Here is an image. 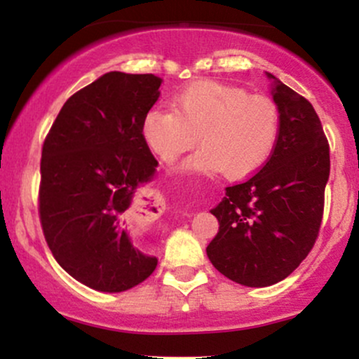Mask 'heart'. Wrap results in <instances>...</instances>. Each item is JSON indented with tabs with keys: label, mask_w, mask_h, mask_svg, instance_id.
Wrapping results in <instances>:
<instances>
[{
	"label": "heart",
	"mask_w": 359,
	"mask_h": 359,
	"mask_svg": "<svg viewBox=\"0 0 359 359\" xmlns=\"http://www.w3.org/2000/svg\"><path fill=\"white\" fill-rule=\"evenodd\" d=\"M282 114L270 97L214 81L194 82L177 93L172 109L151 108L142 119V137L151 154L172 163L197 145L203 150L182 168L229 179L257 174L273 155Z\"/></svg>",
	"instance_id": "heart-1"
}]
</instances>
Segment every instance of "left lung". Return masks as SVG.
Wrapping results in <instances>:
<instances>
[{"label":"left lung","mask_w":359,"mask_h":359,"mask_svg":"<svg viewBox=\"0 0 359 359\" xmlns=\"http://www.w3.org/2000/svg\"><path fill=\"white\" fill-rule=\"evenodd\" d=\"M271 96L282 114L278 145L251 179L226 187L211 214L219 231L205 253L224 277L245 287L287 278L314 246L329 179V145L316 109L273 74Z\"/></svg>","instance_id":"obj_1"}]
</instances>
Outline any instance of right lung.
I'll use <instances>...</instances> for the list:
<instances>
[{
	"instance_id": "1",
	"label": "right lung",
	"mask_w": 359,
	"mask_h": 359,
	"mask_svg": "<svg viewBox=\"0 0 359 359\" xmlns=\"http://www.w3.org/2000/svg\"><path fill=\"white\" fill-rule=\"evenodd\" d=\"M160 84L154 74H104L65 101L45 138V240L62 269L94 290L133 288L158 263L135 246L133 233L151 211L143 187L158 162L143 142L142 119Z\"/></svg>"
}]
</instances>
